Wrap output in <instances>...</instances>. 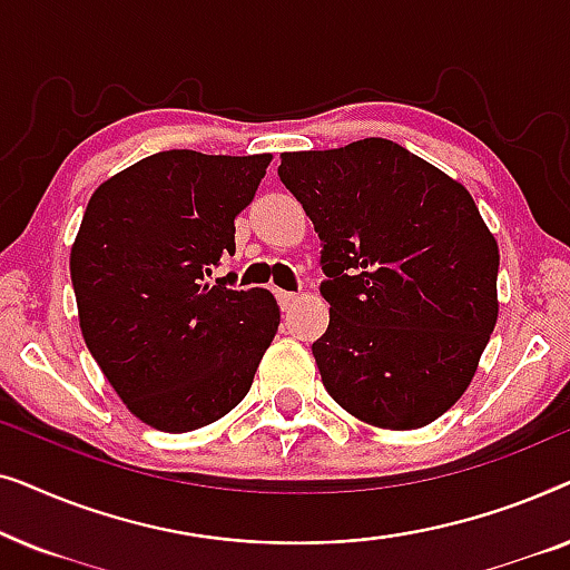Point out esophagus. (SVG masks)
<instances>
[{
    "mask_svg": "<svg viewBox=\"0 0 570 570\" xmlns=\"http://www.w3.org/2000/svg\"><path fill=\"white\" fill-rule=\"evenodd\" d=\"M277 303L283 311H291L295 303H298V293H291V291H277Z\"/></svg>",
    "mask_w": 570,
    "mask_h": 570,
    "instance_id": "esophagus-1",
    "label": "esophagus"
}]
</instances>
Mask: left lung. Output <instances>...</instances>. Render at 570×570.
I'll list each match as a JSON object with an SVG mask.
<instances>
[{
    "label": "left lung",
    "instance_id": "8db88e82",
    "mask_svg": "<svg viewBox=\"0 0 570 570\" xmlns=\"http://www.w3.org/2000/svg\"><path fill=\"white\" fill-rule=\"evenodd\" d=\"M324 240L314 357L363 423L415 431L472 384L498 322V240L472 194L392 139L279 155Z\"/></svg>",
    "mask_w": 570,
    "mask_h": 570
}]
</instances>
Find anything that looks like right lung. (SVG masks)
Listing matches in <instances>:
<instances>
[{
  "label": "right lung",
  "mask_w": 570,
  "mask_h": 570,
  "mask_svg": "<svg viewBox=\"0 0 570 570\" xmlns=\"http://www.w3.org/2000/svg\"><path fill=\"white\" fill-rule=\"evenodd\" d=\"M269 163V153H158L100 184L85 209L69 254L85 345L155 431L228 415L275 340V295L207 283L236 252V217Z\"/></svg>",
  "instance_id": "add662e5"
}]
</instances>
